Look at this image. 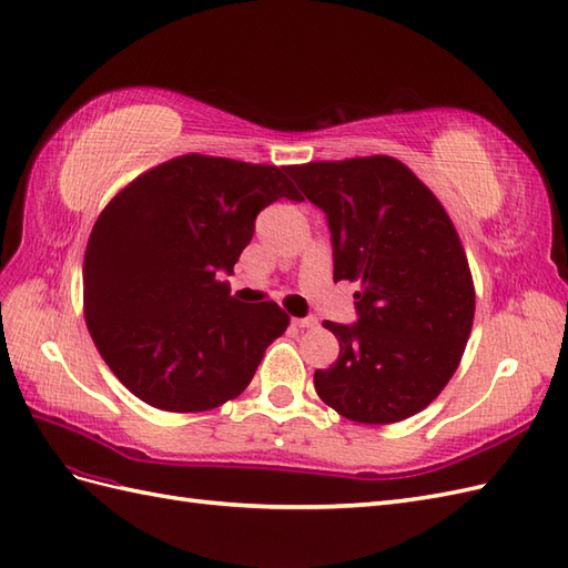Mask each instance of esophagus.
<instances>
[{"label":"esophagus","mask_w":568,"mask_h":568,"mask_svg":"<svg viewBox=\"0 0 568 568\" xmlns=\"http://www.w3.org/2000/svg\"><path fill=\"white\" fill-rule=\"evenodd\" d=\"M316 318L314 316H306V318H293V326L297 328H314L316 326Z\"/></svg>","instance_id":"1"}]
</instances>
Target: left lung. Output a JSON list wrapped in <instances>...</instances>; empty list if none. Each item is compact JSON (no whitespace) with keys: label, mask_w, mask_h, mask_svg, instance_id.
Returning <instances> with one entry per match:
<instances>
[{"label":"left lung","mask_w":568,"mask_h":568,"mask_svg":"<svg viewBox=\"0 0 568 568\" xmlns=\"http://www.w3.org/2000/svg\"><path fill=\"white\" fill-rule=\"evenodd\" d=\"M287 173L328 221L333 281H356V323L323 321L339 343L318 397L356 424L426 409L455 376L476 293L443 204L393 156L312 161ZM302 197V200H304Z\"/></svg>","instance_id":"obj_1"}]
</instances>
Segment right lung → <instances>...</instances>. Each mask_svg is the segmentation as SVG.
Returning a JSON list of instances; mask_svg holds the SVG:
<instances>
[{
    "label": "right lung",
    "instance_id": "right-lung-1",
    "mask_svg": "<svg viewBox=\"0 0 568 568\" xmlns=\"http://www.w3.org/2000/svg\"><path fill=\"white\" fill-rule=\"evenodd\" d=\"M281 197L302 202L287 166L185 154L106 204L83 262L85 321L135 397L209 412L250 385L290 316L275 302H237L216 273H233L258 212Z\"/></svg>",
    "mask_w": 568,
    "mask_h": 568
}]
</instances>
